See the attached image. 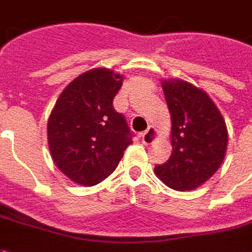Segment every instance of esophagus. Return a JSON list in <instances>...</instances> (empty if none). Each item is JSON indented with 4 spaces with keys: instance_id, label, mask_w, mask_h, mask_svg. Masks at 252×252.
<instances>
[{
    "instance_id": "esophagus-1",
    "label": "esophagus",
    "mask_w": 252,
    "mask_h": 252,
    "mask_svg": "<svg viewBox=\"0 0 252 252\" xmlns=\"http://www.w3.org/2000/svg\"><path fill=\"white\" fill-rule=\"evenodd\" d=\"M140 137H142V142L148 146V144H153V143L157 140L158 132H157V129H155L154 126H150L147 131L143 132L142 135H140Z\"/></svg>"
}]
</instances>
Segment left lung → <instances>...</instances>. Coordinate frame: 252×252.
Segmentation results:
<instances>
[{
	"label": "left lung",
	"instance_id": "1",
	"mask_svg": "<svg viewBox=\"0 0 252 252\" xmlns=\"http://www.w3.org/2000/svg\"><path fill=\"white\" fill-rule=\"evenodd\" d=\"M171 116L170 159L155 166L164 185L185 191L201 186L221 166L228 132L220 110L211 97L182 79L162 81Z\"/></svg>",
	"mask_w": 252,
	"mask_h": 252
}]
</instances>
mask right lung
Instances as JSON below:
<instances>
[{
	"instance_id": "obj_1",
	"label": "right lung",
	"mask_w": 252,
	"mask_h": 252,
	"mask_svg": "<svg viewBox=\"0 0 252 252\" xmlns=\"http://www.w3.org/2000/svg\"><path fill=\"white\" fill-rule=\"evenodd\" d=\"M123 75L93 68L68 83L52 109L47 139L52 160L63 174L83 186L108 178L132 143L126 117L113 98Z\"/></svg>"
}]
</instances>
